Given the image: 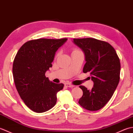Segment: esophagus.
Wrapping results in <instances>:
<instances>
[{
	"mask_svg": "<svg viewBox=\"0 0 133 133\" xmlns=\"http://www.w3.org/2000/svg\"><path fill=\"white\" fill-rule=\"evenodd\" d=\"M64 86H66V87H74V86H73L72 84H70L69 83H66L64 84Z\"/></svg>",
	"mask_w": 133,
	"mask_h": 133,
	"instance_id": "esophagus-1",
	"label": "esophagus"
}]
</instances>
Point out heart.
<instances>
[{"mask_svg": "<svg viewBox=\"0 0 133 133\" xmlns=\"http://www.w3.org/2000/svg\"><path fill=\"white\" fill-rule=\"evenodd\" d=\"M78 51H79V50H78V49H74V50H73L72 52H78Z\"/></svg>", "mask_w": 133, "mask_h": 133, "instance_id": "1", "label": "heart"}]
</instances>
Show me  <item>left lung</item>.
<instances>
[{"label": "left lung", "instance_id": "8db88e82", "mask_svg": "<svg viewBox=\"0 0 133 133\" xmlns=\"http://www.w3.org/2000/svg\"><path fill=\"white\" fill-rule=\"evenodd\" d=\"M83 51L86 61L83 72H90L94 86L91 90L80 86L83 95L78 103L89 111L102 108L113 95L120 79L121 63L114 47L94 38L74 39Z\"/></svg>", "mask_w": 133, "mask_h": 133}]
</instances>
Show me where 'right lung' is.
Returning a JSON list of instances; mask_svg holds the SVG:
<instances>
[{
    "label": "right lung",
    "instance_id": "obj_1",
    "mask_svg": "<svg viewBox=\"0 0 133 133\" xmlns=\"http://www.w3.org/2000/svg\"><path fill=\"white\" fill-rule=\"evenodd\" d=\"M67 40L42 38L29 41L16 54L12 67L14 82L21 99L33 111L43 112L55 105L56 94L64 84L51 82L45 73L52 67L56 51Z\"/></svg>",
    "mask_w": 133,
    "mask_h": 133
}]
</instances>
